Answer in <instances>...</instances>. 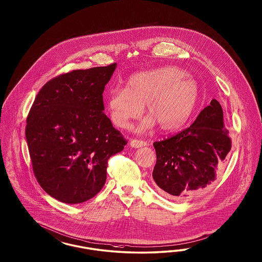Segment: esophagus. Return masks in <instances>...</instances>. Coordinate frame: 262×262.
<instances>
[{"label": "esophagus", "instance_id": "34e87169", "mask_svg": "<svg viewBox=\"0 0 262 262\" xmlns=\"http://www.w3.org/2000/svg\"><path fill=\"white\" fill-rule=\"evenodd\" d=\"M129 145L133 148H141L144 146H147V142L143 141V140H138V139H133L129 143Z\"/></svg>", "mask_w": 262, "mask_h": 262}]
</instances>
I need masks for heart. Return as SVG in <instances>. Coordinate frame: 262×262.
Wrapping results in <instances>:
<instances>
[{"instance_id":"heart-1","label":"heart","mask_w":262,"mask_h":262,"mask_svg":"<svg viewBox=\"0 0 262 262\" xmlns=\"http://www.w3.org/2000/svg\"><path fill=\"white\" fill-rule=\"evenodd\" d=\"M199 95L197 81L186 72L165 66L133 75L124 88H111L105 104L111 122L120 128L130 127L146 104L150 116L143 120L138 132H145L156 122L163 130H176L190 118Z\"/></svg>"}]
</instances>
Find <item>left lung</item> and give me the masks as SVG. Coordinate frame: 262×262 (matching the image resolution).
<instances>
[{
    "mask_svg": "<svg viewBox=\"0 0 262 262\" xmlns=\"http://www.w3.org/2000/svg\"><path fill=\"white\" fill-rule=\"evenodd\" d=\"M152 178L163 195L183 198L213 183L231 148L221 104L213 99L190 127L154 143Z\"/></svg>",
    "mask_w": 262,
    "mask_h": 262,
    "instance_id": "left-lung-1",
    "label": "left lung"
}]
</instances>
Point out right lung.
I'll list each match as a JSON object with an SVG mask.
<instances>
[{
  "label": "right lung",
  "mask_w": 262,
  "mask_h": 262,
  "mask_svg": "<svg viewBox=\"0 0 262 262\" xmlns=\"http://www.w3.org/2000/svg\"><path fill=\"white\" fill-rule=\"evenodd\" d=\"M115 68L60 75L32 103L26 127L32 170L43 190L59 202L93 198L105 183L107 160L127 144L103 113V90Z\"/></svg>",
  "instance_id": "right-lung-1"
}]
</instances>
